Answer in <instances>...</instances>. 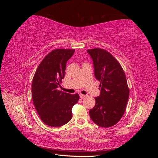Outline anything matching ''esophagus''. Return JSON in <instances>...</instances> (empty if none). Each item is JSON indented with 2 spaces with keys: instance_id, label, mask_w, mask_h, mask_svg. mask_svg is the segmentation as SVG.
I'll use <instances>...</instances> for the list:
<instances>
[{
  "instance_id": "1",
  "label": "esophagus",
  "mask_w": 158,
  "mask_h": 158,
  "mask_svg": "<svg viewBox=\"0 0 158 158\" xmlns=\"http://www.w3.org/2000/svg\"><path fill=\"white\" fill-rule=\"evenodd\" d=\"M80 98H81V99H84V98H86V97H87V95H86L80 94Z\"/></svg>"
}]
</instances>
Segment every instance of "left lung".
<instances>
[{"instance_id": "1", "label": "left lung", "mask_w": 158, "mask_h": 158, "mask_svg": "<svg viewBox=\"0 0 158 158\" xmlns=\"http://www.w3.org/2000/svg\"><path fill=\"white\" fill-rule=\"evenodd\" d=\"M92 57L94 75L100 82L99 96L89 110V117L97 125L108 128L121 120L129 98L127 78L121 64L107 51L95 48L87 50Z\"/></svg>"}]
</instances>
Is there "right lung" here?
<instances>
[{
	"label": "right lung",
	"instance_id": "obj_1",
	"mask_svg": "<svg viewBox=\"0 0 158 158\" xmlns=\"http://www.w3.org/2000/svg\"><path fill=\"white\" fill-rule=\"evenodd\" d=\"M74 49H57L50 52L38 66L31 85V97L41 121L51 127H60L73 117L72 108L79 95H71L58 88L64 77L66 64Z\"/></svg>",
	"mask_w": 158,
	"mask_h": 158
}]
</instances>
